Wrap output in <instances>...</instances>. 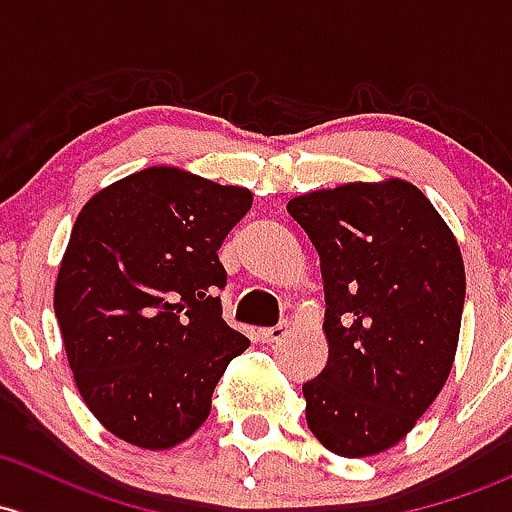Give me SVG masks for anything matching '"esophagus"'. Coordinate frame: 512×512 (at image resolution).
I'll use <instances>...</instances> for the list:
<instances>
[{"instance_id": "1", "label": "esophagus", "mask_w": 512, "mask_h": 512, "mask_svg": "<svg viewBox=\"0 0 512 512\" xmlns=\"http://www.w3.org/2000/svg\"><path fill=\"white\" fill-rule=\"evenodd\" d=\"M287 336V326H272V328H260V341L272 346V343H279Z\"/></svg>"}]
</instances>
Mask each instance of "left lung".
<instances>
[{
    "mask_svg": "<svg viewBox=\"0 0 512 512\" xmlns=\"http://www.w3.org/2000/svg\"><path fill=\"white\" fill-rule=\"evenodd\" d=\"M287 211L321 257L326 368L306 422L328 451L373 456L405 437L451 373L466 274L449 225L417 186L346 184Z\"/></svg>",
    "mask_w": 512,
    "mask_h": 512,
    "instance_id": "1",
    "label": "left lung"
}]
</instances>
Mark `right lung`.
Returning a JSON list of instances; mask_svg holds the SVG:
<instances>
[{"label": "right lung", "instance_id": "1", "mask_svg": "<svg viewBox=\"0 0 512 512\" xmlns=\"http://www.w3.org/2000/svg\"><path fill=\"white\" fill-rule=\"evenodd\" d=\"M250 206L247 188L152 166L80 211L53 309L75 385L115 437L169 449L211 414L215 385L250 346L223 321L218 260Z\"/></svg>", "mask_w": 512, "mask_h": 512}]
</instances>
